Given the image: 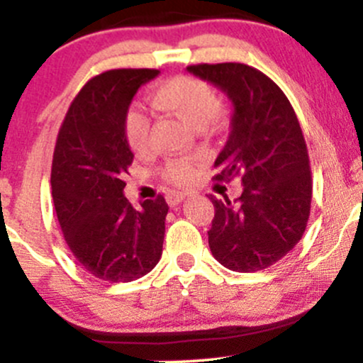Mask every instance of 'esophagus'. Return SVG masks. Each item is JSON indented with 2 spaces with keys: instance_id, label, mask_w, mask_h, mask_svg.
I'll list each match as a JSON object with an SVG mask.
<instances>
[{
  "instance_id": "obj_1",
  "label": "esophagus",
  "mask_w": 363,
  "mask_h": 363,
  "mask_svg": "<svg viewBox=\"0 0 363 363\" xmlns=\"http://www.w3.org/2000/svg\"><path fill=\"white\" fill-rule=\"evenodd\" d=\"M184 199H186V193H181V191H172L167 195V202L170 207H175V205L181 203Z\"/></svg>"
}]
</instances>
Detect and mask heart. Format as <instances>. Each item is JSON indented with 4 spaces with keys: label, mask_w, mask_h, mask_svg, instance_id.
<instances>
[{
    "label": "heart",
    "mask_w": 363,
    "mask_h": 363,
    "mask_svg": "<svg viewBox=\"0 0 363 363\" xmlns=\"http://www.w3.org/2000/svg\"><path fill=\"white\" fill-rule=\"evenodd\" d=\"M151 101L156 108L188 121L196 128L207 126L219 112L216 91L203 79L195 75H177L163 80L155 87ZM151 116L138 105L128 108L124 116V138L137 156H145L151 149ZM202 158H170L164 161L160 174L164 181L186 184L196 174Z\"/></svg>",
    "instance_id": "obj_1"
}]
</instances>
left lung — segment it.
<instances>
[{"mask_svg": "<svg viewBox=\"0 0 363 363\" xmlns=\"http://www.w3.org/2000/svg\"><path fill=\"white\" fill-rule=\"evenodd\" d=\"M188 72L232 100V131L214 163V179L240 177L244 186L233 202L211 195L208 247L226 269L263 270L294 250L309 219L313 181L302 128L286 94L259 69L202 63Z\"/></svg>", "mask_w": 363, "mask_h": 363, "instance_id": "8db88e82", "label": "left lung"}]
</instances>
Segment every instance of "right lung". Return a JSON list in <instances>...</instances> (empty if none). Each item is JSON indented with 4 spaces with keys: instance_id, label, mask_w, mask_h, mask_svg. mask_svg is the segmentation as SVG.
<instances>
[{
    "instance_id": "1",
    "label": "right lung",
    "mask_w": 363,
    "mask_h": 363,
    "mask_svg": "<svg viewBox=\"0 0 363 363\" xmlns=\"http://www.w3.org/2000/svg\"><path fill=\"white\" fill-rule=\"evenodd\" d=\"M152 68L108 69L93 77L69 105L52 156V199L69 251L94 277L130 283L151 272L163 252V196L135 208L124 196L133 152L124 116Z\"/></svg>"
}]
</instances>
